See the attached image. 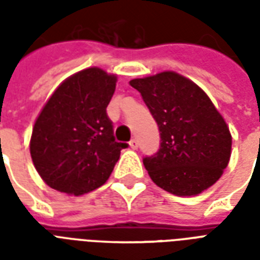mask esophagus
I'll return each mask as SVG.
<instances>
[{"label":"esophagus","instance_id":"1","mask_svg":"<svg viewBox=\"0 0 260 260\" xmlns=\"http://www.w3.org/2000/svg\"><path fill=\"white\" fill-rule=\"evenodd\" d=\"M129 147H131V148H132V150H136V148H138V147H139V142H138V140H136V139H132V140H131V142H129Z\"/></svg>","mask_w":260,"mask_h":260}]
</instances>
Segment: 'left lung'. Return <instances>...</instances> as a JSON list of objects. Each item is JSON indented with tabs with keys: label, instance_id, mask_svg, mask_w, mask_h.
Wrapping results in <instances>:
<instances>
[{
	"label": "left lung",
	"instance_id": "obj_1",
	"mask_svg": "<svg viewBox=\"0 0 260 260\" xmlns=\"http://www.w3.org/2000/svg\"><path fill=\"white\" fill-rule=\"evenodd\" d=\"M129 83L142 94L160 132L158 152L143 159L151 179L179 197L216 183L230 162L232 138L205 91L174 71Z\"/></svg>",
	"mask_w": 260,
	"mask_h": 260
}]
</instances>
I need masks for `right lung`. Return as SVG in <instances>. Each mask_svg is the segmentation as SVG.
<instances>
[{
    "instance_id": "add662e5",
    "label": "right lung",
    "mask_w": 260,
    "mask_h": 260,
    "mask_svg": "<svg viewBox=\"0 0 260 260\" xmlns=\"http://www.w3.org/2000/svg\"><path fill=\"white\" fill-rule=\"evenodd\" d=\"M116 75L90 67L63 81L36 118L30 156L43 181L81 196L108 181L126 143L114 140L106 113Z\"/></svg>"
}]
</instances>
